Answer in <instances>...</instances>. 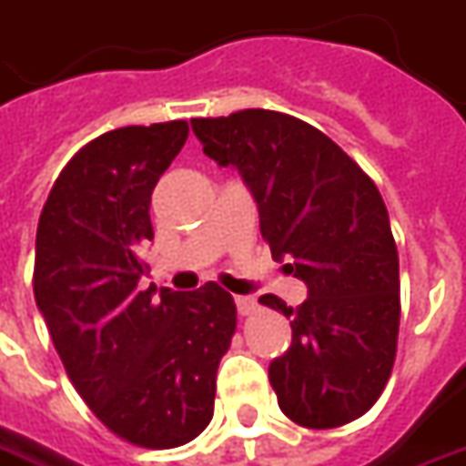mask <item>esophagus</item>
<instances>
[{
  "label": "esophagus",
  "mask_w": 466,
  "mask_h": 466,
  "mask_svg": "<svg viewBox=\"0 0 466 466\" xmlns=\"http://www.w3.org/2000/svg\"><path fill=\"white\" fill-rule=\"evenodd\" d=\"M234 303H237V311L242 313V316H249L258 309V300L252 299V296H234Z\"/></svg>",
  "instance_id": "34e87169"
}]
</instances>
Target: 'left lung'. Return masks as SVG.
<instances>
[{
	"label": "left lung",
	"instance_id": "1",
	"mask_svg": "<svg viewBox=\"0 0 466 466\" xmlns=\"http://www.w3.org/2000/svg\"><path fill=\"white\" fill-rule=\"evenodd\" d=\"M191 127L214 163L242 176L273 258L309 288L296 311L259 299L293 329L268 370L278 406L306 429L360 419L390 378L400 324L398 249L378 186L337 142L288 114L245 109Z\"/></svg>",
	"mask_w": 466,
	"mask_h": 466
}]
</instances>
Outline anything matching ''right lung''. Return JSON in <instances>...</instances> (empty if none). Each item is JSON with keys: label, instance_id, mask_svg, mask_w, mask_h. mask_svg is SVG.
Segmentation results:
<instances>
[{"label": "right lung", "instance_id": "1", "mask_svg": "<svg viewBox=\"0 0 466 466\" xmlns=\"http://www.w3.org/2000/svg\"><path fill=\"white\" fill-rule=\"evenodd\" d=\"M188 125L119 127L71 157L35 239V303L68 378L96 419L145 449L188 444L214 416L217 367L237 309L217 283L140 290L150 196Z\"/></svg>", "mask_w": 466, "mask_h": 466}]
</instances>
